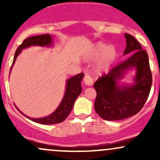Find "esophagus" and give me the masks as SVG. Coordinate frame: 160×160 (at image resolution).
Wrapping results in <instances>:
<instances>
[{
	"instance_id": "esophagus-1",
	"label": "esophagus",
	"mask_w": 160,
	"mask_h": 160,
	"mask_svg": "<svg viewBox=\"0 0 160 160\" xmlns=\"http://www.w3.org/2000/svg\"><path fill=\"white\" fill-rule=\"evenodd\" d=\"M83 81L86 86H92L93 84L92 78H91L90 75L88 74V73H85V74H84Z\"/></svg>"
}]
</instances>
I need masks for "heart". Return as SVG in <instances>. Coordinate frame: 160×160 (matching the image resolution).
Returning a JSON list of instances; mask_svg holds the SVG:
<instances>
[{"mask_svg":"<svg viewBox=\"0 0 160 160\" xmlns=\"http://www.w3.org/2000/svg\"><path fill=\"white\" fill-rule=\"evenodd\" d=\"M102 55V58L96 66V71L98 73H102L109 68L112 62L114 61L116 56H117V52L114 47H108L106 44L98 43L95 46L93 56L98 58Z\"/></svg>","mask_w":160,"mask_h":160,"instance_id":"b5f03b06","label":"heart"}]
</instances>
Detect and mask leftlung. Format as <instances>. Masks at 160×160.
<instances>
[{
    "label": "left lung",
    "mask_w": 160,
    "mask_h": 160,
    "mask_svg": "<svg viewBox=\"0 0 160 160\" xmlns=\"http://www.w3.org/2000/svg\"><path fill=\"white\" fill-rule=\"evenodd\" d=\"M124 36L126 47L123 55L130 56L94 83L97 92L95 110L105 120H120L136 114L144 105L151 89L152 74L148 53L134 37L128 34ZM132 69H136L133 83L121 84L120 80Z\"/></svg>",
    "instance_id": "1"
}]
</instances>
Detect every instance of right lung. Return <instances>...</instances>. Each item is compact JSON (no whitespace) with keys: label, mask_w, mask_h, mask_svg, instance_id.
<instances>
[{"label":"right lung","mask_w":160,"mask_h":160,"mask_svg":"<svg viewBox=\"0 0 160 160\" xmlns=\"http://www.w3.org/2000/svg\"><path fill=\"white\" fill-rule=\"evenodd\" d=\"M52 36L49 34L30 37V38H28L27 39L24 40L22 43L16 49L15 56H14L13 62H12V66L10 68V71L12 68V65L15 63L16 58L21 53L22 49L28 48L29 47H32V46H39V47H52ZM83 76L84 74L80 73V74L76 75V76H74L72 78L68 79L67 82H66L65 95H64V97L62 98L61 103L59 104V105L56 108V111L53 112L52 113H51L50 115L47 116V117H41V118H32V117L25 116L23 113H22L16 105L15 107L22 114L26 117L29 120L34 121L35 122H38V123L56 124L62 122V121H64L67 118L68 116L71 113L75 101H76L77 98L81 93V81L82 78H83Z\"/></svg>","instance_id":"1"}]
</instances>
